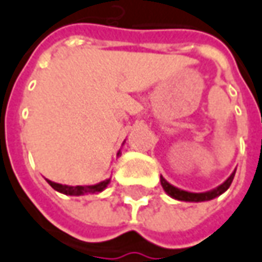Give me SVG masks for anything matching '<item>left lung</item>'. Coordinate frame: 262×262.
I'll return each mask as SVG.
<instances>
[{
    "instance_id": "8db88e82",
    "label": "left lung",
    "mask_w": 262,
    "mask_h": 262,
    "mask_svg": "<svg viewBox=\"0 0 262 262\" xmlns=\"http://www.w3.org/2000/svg\"><path fill=\"white\" fill-rule=\"evenodd\" d=\"M235 172H236V169L228 177L226 181H223V183H222L221 185H217L216 188L209 190V191H204V193H191V191L181 190V188H178L176 185L169 184L162 176H161V185H162L164 191H165L169 197H172V199H176V200H180V202H194V203H199V202H209V200H213V199L219 197L221 194H223L228 188H229L230 184H232V181H233Z\"/></svg>"
}]
</instances>
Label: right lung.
I'll list each match as a JSON object with an SVG mask.
<instances>
[{"instance_id": "add662e5", "label": "right lung", "mask_w": 262, "mask_h": 262, "mask_svg": "<svg viewBox=\"0 0 262 262\" xmlns=\"http://www.w3.org/2000/svg\"><path fill=\"white\" fill-rule=\"evenodd\" d=\"M122 152L119 150L117 152V157L120 155ZM110 180L112 178H107L104 181H100L98 184L94 185H67V184H59V183H55V181H50V180H46L49 185L56 190L59 193L67 194V195H84V194H97L101 193L103 190H105V187L110 184Z\"/></svg>"}]
</instances>
